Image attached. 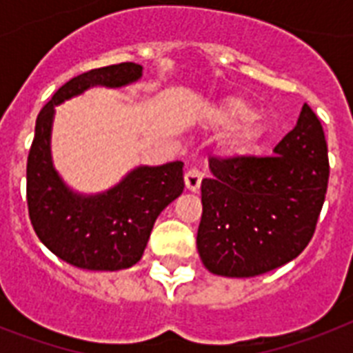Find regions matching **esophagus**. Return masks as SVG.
Segmentation results:
<instances>
[{
  "mask_svg": "<svg viewBox=\"0 0 353 353\" xmlns=\"http://www.w3.org/2000/svg\"><path fill=\"white\" fill-rule=\"evenodd\" d=\"M201 172L196 170V168H188L185 172V187L188 190H192V192H198L199 187H201Z\"/></svg>",
  "mask_w": 353,
  "mask_h": 353,
  "instance_id": "obj_1",
  "label": "esophagus"
}]
</instances>
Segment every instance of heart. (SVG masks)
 I'll use <instances>...</instances> for the list:
<instances>
[{
	"label": "heart",
	"instance_id": "heart-1",
	"mask_svg": "<svg viewBox=\"0 0 353 353\" xmlns=\"http://www.w3.org/2000/svg\"><path fill=\"white\" fill-rule=\"evenodd\" d=\"M249 115H251V108L245 101H241L238 97H229L221 104L210 110V119L218 126H232L236 122L246 119L240 126L234 128L231 141H229L231 148L236 150V152H247V150H252L254 146H258L263 139V133H265L262 119L254 117V115L249 117Z\"/></svg>",
	"mask_w": 353,
	"mask_h": 353
}]
</instances>
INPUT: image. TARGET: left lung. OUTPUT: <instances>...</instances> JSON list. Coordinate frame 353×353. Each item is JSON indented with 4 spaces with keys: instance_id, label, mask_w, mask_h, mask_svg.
I'll return each mask as SVG.
<instances>
[{
    "instance_id": "obj_1",
    "label": "left lung",
    "mask_w": 353,
    "mask_h": 353,
    "mask_svg": "<svg viewBox=\"0 0 353 353\" xmlns=\"http://www.w3.org/2000/svg\"><path fill=\"white\" fill-rule=\"evenodd\" d=\"M201 181V262L221 276H256L301 254L317 227L330 177L323 124L307 104L274 155L210 157Z\"/></svg>"
}]
</instances>
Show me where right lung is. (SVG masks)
<instances>
[{"label": "right lung", "mask_w": 353, "mask_h": 353, "mask_svg": "<svg viewBox=\"0 0 353 353\" xmlns=\"http://www.w3.org/2000/svg\"><path fill=\"white\" fill-rule=\"evenodd\" d=\"M139 63L122 62L74 77L36 119L27 159V207L41 243L63 262L90 271H119L141 260L157 216L183 192V163L139 166L99 196L71 192L51 163L54 106L91 85L121 88L141 79Z\"/></svg>", "instance_id": "1"}]
</instances>
